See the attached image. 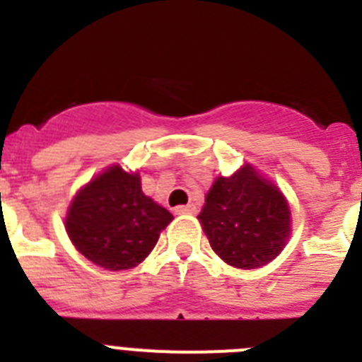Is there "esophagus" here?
<instances>
[{"label":"esophagus","instance_id":"34e87169","mask_svg":"<svg viewBox=\"0 0 362 362\" xmlns=\"http://www.w3.org/2000/svg\"><path fill=\"white\" fill-rule=\"evenodd\" d=\"M197 209L196 204H183V206H177L175 214H196Z\"/></svg>","mask_w":362,"mask_h":362}]
</instances>
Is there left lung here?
<instances>
[{
    "label": "left lung",
    "instance_id": "left-lung-1",
    "mask_svg": "<svg viewBox=\"0 0 362 362\" xmlns=\"http://www.w3.org/2000/svg\"><path fill=\"white\" fill-rule=\"evenodd\" d=\"M197 219L214 252L243 270L276 259L290 233L288 203L250 165L216 179Z\"/></svg>",
    "mask_w": 362,
    "mask_h": 362
}]
</instances>
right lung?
Wrapping results in <instances>:
<instances>
[{
    "instance_id": "obj_1",
    "label": "right lung",
    "mask_w": 362,
    "mask_h": 362,
    "mask_svg": "<svg viewBox=\"0 0 362 362\" xmlns=\"http://www.w3.org/2000/svg\"><path fill=\"white\" fill-rule=\"evenodd\" d=\"M172 219L168 210L143 194L139 174L116 165L78 192L65 228L88 261L117 272L141 263Z\"/></svg>"
}]
</instances>
